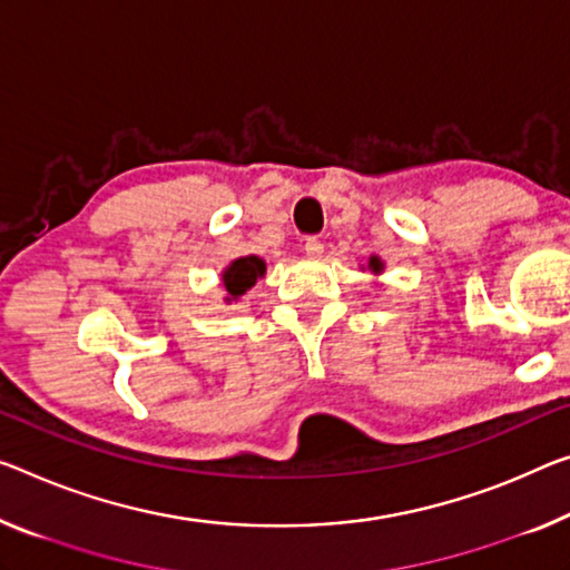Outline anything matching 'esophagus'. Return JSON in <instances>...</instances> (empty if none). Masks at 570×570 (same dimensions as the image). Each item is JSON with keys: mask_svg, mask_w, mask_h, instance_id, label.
I'll return each instance as SVG.
<instances>
[{"mask_svg": "<svg viewBox=\"0 0 570 570\" xmlns=\"http://www.w3.org/2000/svg\"><path fill=\"white\" fill-rule=\"evenodd\" d=\"M303 249L311 259H318L323 255V244H321V239H315V236H308V239H305Z\"/></svg>", "mask_w": 570, "mask_h": 570, "instance_id": "1", "label": "esophagus"}]
</instances>
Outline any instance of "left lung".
I'll return each instance as SVG.
<instances>
[{
	"label": "left lung",
	"instance_id": "left-lung-1",
	"mask_svg": "<svg viewBox=\"0 0 570 570\" xmlns=\"http://www.w3.org/2000/svg\"><path fill=\"white\" fill-rule=\"evenodd\" d=\"M370 269H372V273H374V275H380V273H382V269H384V265H382V259H380V257H372V259H370Z\"/></svg>",
	"mask_w": 570,
	"mask_h": 570
}]
</instances>
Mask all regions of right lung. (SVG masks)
Instances as JSON below:
<instances>
[{"mask_svg":"<svg viewBox=\"0 0 570 570\" xmlns=\"http://www.w3.org/2000/svg\"><path fill=\"white\" fill-rule=\"evenodd\" d=\"M265 259H259L257 255H249V257H239L234 259L229 267L222 273V285H224V293L226 303H236L239 297L252 291L255 287L257 279L265 275Z\"/></svg>","mask_w":570,"mask_h":570,"instance_id":"right-lung-1","label":"right lung"}]
</instances>
